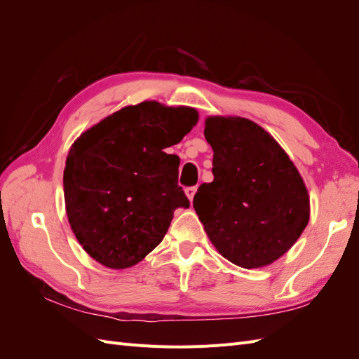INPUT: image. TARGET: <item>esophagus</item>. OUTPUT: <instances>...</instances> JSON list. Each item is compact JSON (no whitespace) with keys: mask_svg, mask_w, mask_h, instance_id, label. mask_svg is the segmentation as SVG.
Instances as JSON below:
<instances>
[{"mask_svg":"<svg viewBox=\"0 0 359 359\" xmlns=\"http://www.w3.org/2000/svg\"><path fill=\"white\" fill-rule=\"evenodd\" d=\"M196 190H198V187H187V189H186V194H187V198L190 199V202L193 201L194 193H196Z\"/></svg>","mask_w":359,"mask_h":359,"instance_id":"esophagus-1","label":"esophagus"}]
</instances>
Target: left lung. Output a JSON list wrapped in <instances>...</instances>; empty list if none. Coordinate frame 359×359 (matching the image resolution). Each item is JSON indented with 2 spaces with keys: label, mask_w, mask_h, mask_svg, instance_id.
Wrapping results in <instances>:
<instances>
[{
  "label": "left lung",
  "mask_w": 359,
  "mask_h": 359,
  "mask_svg": "<svg viewBox=\"0 0 359 359\" xmlns=\"http://www.w3.org/2000/svg\"><path fill=\"white\" fill-rule=\"evenodd\" d=\"M212 182L193 206L212 245L241 268H262L297 243L310 219L306 184L285 149L241 116H208Z\"/></svg>",
  "instance_id": "8db88e82"
}]
</instances>
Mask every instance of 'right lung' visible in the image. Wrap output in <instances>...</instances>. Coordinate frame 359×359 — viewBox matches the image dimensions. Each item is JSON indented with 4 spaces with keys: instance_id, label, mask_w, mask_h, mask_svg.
I'll return each mask as SVG.
<instances>
[{
    "instance_id": "obj_1",
    "label": "right lung",
    "mask_w": 359,
    "mask_h": 359,
    "mask_svg": "<svg viewBox=\"0 0 359 359\" xmlns=\"http://www.w3.org/2000/svg\"><path fill=\"white\" fill-rule=\"evenodd\" d=\"M187 106H126L83 132L64 168V199L76 240L97 262L124 269L165 238L173 211L190 202L178 186L180 157L163 149L198 123Z\"/></svg>"
}]
</instances>
